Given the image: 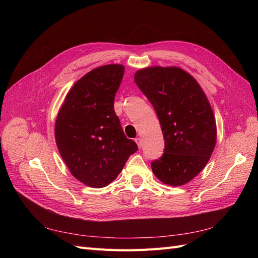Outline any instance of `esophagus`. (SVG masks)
<instances>
[{
  "label": "esophagus",
  "instance_id": "34e87169",
  "mask_svg": "<svg viewBox=\"0 0 258 258\" xmlns=\"http://www.w3.org/2000/svg\"><path fill=\"white\" fill-rule=\"evenodd\" d=\"M136 142H137V144H138V146H139L140 148L142 147L143 142H142V139H141V138H137V139H136Z\"/></svg>",
  "mask_w": 258,
  "mask_h": 258
}]
</instances>
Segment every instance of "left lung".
I'll list each match as a JSON object with an SVG mask.
<instances>
[{
    "instance_id": "8db88e82",
    "label": "left lung",
    "mask_w": 258,
    "mask_h": 258,
    "mask_svg": "<svg viewBox=\"0 0 258 258\" xmlns=\"http://www.w3.org/2000/svg\"><path fill=\"white\" fill-rule=\"evenodd\" d=\"M135 82L153 104L165 139V150L152 162L159 181L171 186L188 183L206 167L216 143L215 117L194 77L176 67H150Z\"/></svg>"
}]
</instances>
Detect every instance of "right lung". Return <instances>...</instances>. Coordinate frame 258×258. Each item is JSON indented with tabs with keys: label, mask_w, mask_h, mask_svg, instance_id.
<instances>
[{
	"label": "right lung",
	"mask_w": 258,
	"mask_h": 258,
	"mask_svg": "<svg viewBox=\"0 0 258 258\" xmlns=\"http://www.w3.org/2000/svg\"><path fill=\"white\" fill-rule=\"evenodd\" d=\"M123 72L121 64H107L84 75L68 92L54 124L57 147L70 172L93 188L112 183L138 151L114 111Z\"/></svg>",
	"instance_id": "1"
}]
</instances>
